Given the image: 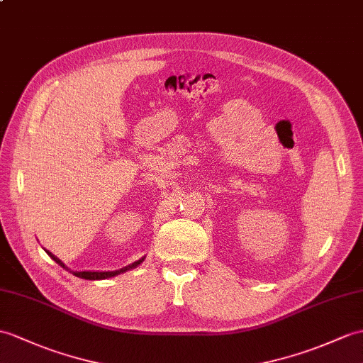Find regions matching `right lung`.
I'll use <instances>...</instances> for the list:
<instances>
[{"instance_id": "1", "label": "right lung", "mask_w": 363, "mask_h": 363, "mask_svg": "<svg viewBox=\"0 0 363 363\" xmlns=\"http://www.w3.org/2000/svg\"><path fill=\"white\" fill-rule=\"evenodd\" d=\"M48 252V250H46ZM48 255L52 258L57 264H60L62 267H65V264L62 263L60 259L58 258H55L52 254H50V252H48ZM143 261V258L142 259H139V261H134L133 264H130V266H125V267H122V269H119V271H111V272H72L75 277H79V278H85V280H104V278H109V277H114V275H117V274H122V272H125V271H130V269H133V267H136V266H139L140 263ZM65 269H67V267H65Z\"/></svg>"}]
</instances>
